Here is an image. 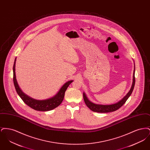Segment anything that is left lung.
Returning <instances> with one entry per match:
<instances>
[{"mask_svg":"<svg viewBox=\"0 0 150 150\" xmlns=\"http://www.w3.org/2000/svg\"><path fill=\"white\" fill-rule=\"evenodd\" d=\"M134 67H135V66H134ZM134 85H135V68H134V72H133V83H132V87H131L129 92L121 100H120L117 103L112 104V105H102L94 104L92 102H91L90 100H89L86 96V94L84 93H83V98H84V102H85L87 107L94 112H101V113L113 112L115 111H116L119 108H120L125 103L127 100L128 99L129 97H130V96L132 93L134 87Z\"/></svg>","mask_w":150,"mask_h":150,"instance_id":"8db88e82","label":"left lung"}]
</instances>
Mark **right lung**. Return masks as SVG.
<instances>
[{"mask_svg":"<svg viewBox=\"0 0 150 150\" xmlns=\"http://www.w3.org/2000/svg\"><path fill=\"white\" fill-rule=\"evenodd\" d=\"M16 58L14 60V64L13 67V83L14 87L16 90L17 94L21 97L22 100L29 107L34 109L37 111H50L56 107H58L62 102L64 98V93L68 88L69 85L73 81L72 80L69 81L66 83L64 86L61 87L59 92L56 96L53 97L45 100H34L22 92L19 86L17 84L16 78V73H15V64H16Z\"/></svg>","mask_w":150,"mask_h":150,"instance_id":"obj_1","label":"right lung"}]
</instances>
